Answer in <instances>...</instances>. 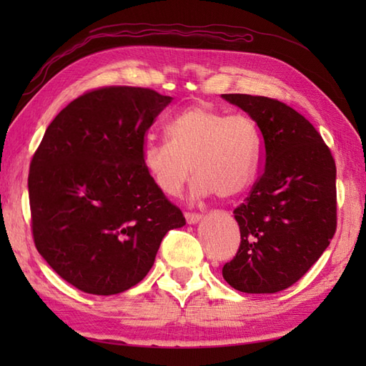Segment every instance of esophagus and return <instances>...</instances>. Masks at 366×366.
<instances>
[{"label":"esophagus","instance_id":"1","mask_svg":"<svg viewBox=\"0 0 366 366\" xmlns=\"http://www.w3.org/2000/svg\"><path fill=\"white\" fill-rule=\"evenodd\" d=\"M201 219H203V215L197 214V212H185V220H187L189 224H195L198 223Z\"/></svg>","mask_w":366,"mask_h":366}]
</instances>
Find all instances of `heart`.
<instances>
[{
	"label": "heart",
	"mask_w": 366,
	"mask_h": 366,
	"mask_svg": "<svg viewBox=\"0 0 366 366\" xmlns=\"http://www.w3.org/2000/svg\"><path fill=\"white\" fill-rule=\"evenodd\" d=\"M165 135L167 142H146L142 149L146 173L163 195H181L192 167L195 198H234L253 184L261 137L248 116L190 107L167 124Z\"/></svg>",
	"instance_id": "b5f03b06"
}]
</instances>
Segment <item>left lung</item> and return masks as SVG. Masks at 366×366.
Instances as JSON below:
<instances>
[{
    "label": "left lung",
    "mask_w": 366,
    "mask_h": 366,
    "mask_svg": "<svg viewBox=\"0 0 366 366\" xmlns=\"http://www.w3.org/2000/svg\"><path fill=\"white\" fill-rule=\"evenodd\" d=\"M222 97L248 113L264 139L262 174L234 209L239 250L222 274L240 292L274 294L305 275L335 234V160L312 122L280 100Z\"/></svg>",
    "instance_id": "obj_1"
}]
</instances>
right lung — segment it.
Here are the masks:
<instances>
[{
    "instance_id": "right-lung-1",
    "label": "right lung",
    "mask_w": 366,
    "mask_h": 366,
    "mask_svg": "<svg viewBox=\"0 0 366 366\" xmlns=\"http://www.w3.org/2000/svg\"><path fill=\"white\" fill-rule=\"evenodd\" d=\"M171 99L99 88L45 130L29 165L31 229L37 252L76 290L127 291L151 270L167 232L185 224L142 162L146 132Z\"/></svg>"
}]
</instances>
